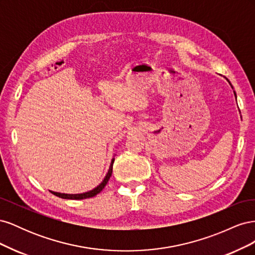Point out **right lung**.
Returning <instances> with one entry per match:
<instances>
[{"label":"right lung","instance_id":"obj_1","mask_svg":"<svg viewBox=\"0 0 255 255\" xmlns=\"http://www.w3.org/2000/svg\"><path fill=\"white\" fill-rule=\"evenodd\" d=\"M114 160H115V159L112 160V164H111V166H110V170H109V172H107L106 176L104 177L103 182H102L101 184H100L98 187H96L95 189H92V190L87 191V192H84V194H79V195L59 194V192H54V191H51V192H52L53 195H55V196H57V197H59V198H63V199H72V200H82V199H87V198H91V197L97 196L98 194H100V192H101V191L103 190V188L106 186L107 182H109V180H110V177H111V175H112V173H113V164H114Z\"/></svg>","mask_w":255,"mask_h":255}]
</instances>
